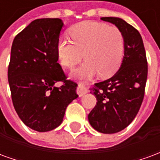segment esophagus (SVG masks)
<instances>
[{
    "mask_svg": "<svg viewBox=\"0 0 160 160\" xmlns=\"http://www.w3.org/2000/svg\"><path fill=\"white\" fill-rule=\"evenodd\" d=\"M77 93L79 94L80 97H82L85 94L87 93V88L83 82L79 83V86H78V88H77Z\"/></svg>",
    "mask_w": 160,
    "mask_h": 160,
    "instance_id": "esophagus-1",
    "label": "esophagus"
}]
</instances>
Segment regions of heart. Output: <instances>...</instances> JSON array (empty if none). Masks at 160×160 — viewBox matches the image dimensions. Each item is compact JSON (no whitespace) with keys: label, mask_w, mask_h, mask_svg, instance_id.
<instances>
[{"label":"heart","mask_w":160,"mask_h":160,"mask_svg":"<svg viewBox=\"0 0 160 160\" xmlns=\"http://www.w3.org/2000/svg\"><path fill=\"white\" fill-rule=\"evenodd\" d=\"M72 42L61 38L56 44L60 63L72 68L84 58L86 62L72 72V76L90 78L99 73L110 77L118 70L123 56L124 38L116 26L96 21H83L69 29Z\"/></svg>","instance_id":"b5f03b06"}]
</instances>
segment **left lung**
Returning <instances> with one entry per match:
<instances>
[{
  "instance_id": "8db88e82",
  "label": "left lung",
  "mask_w": 160,
  "mask_h": 160,
  "mask_svg": "<svg viewBox=\"0 0 160 160\" xmlns=\"http://www.w3.org/2000/svg\"><path fill=\"white\" fill-rule=\"evenodd\" d=\"M101 19L121 30L124 54L120 68L113 76L90 87V93L97 98V104L88 115V121L95 130L115 134L128 127L141 108L148 79V62L142 38L137 30L120 18Z\"/></svg>"
}]
</instances>
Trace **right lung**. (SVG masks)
I'll return each instance as SVG.
<instances>
[{"mask_svg": "<svg viewBox=\"0 0 160 160\" xmlns=\"http://www.w3.org/2000/svg\"><path fill=\"white\" fill-rule=\"evenodd\" d=\"M61 19L33 20L13 39L8 66L12 100L27 127L47 132L62 122L68 105L77 98V85L66 80L57 62L56 44L62 29ZM62 81L57 88L54 84Z\"/></svg>", "mask_w": 160, "mask_h": 160, "instance_id": "add662e5", "label": "right lung"}]
</instances>
